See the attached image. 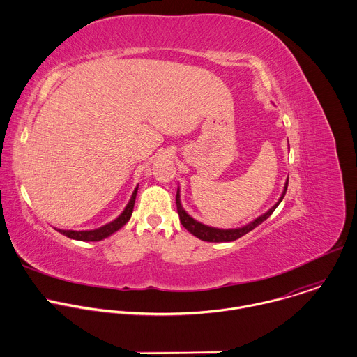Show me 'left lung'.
Listing matches in <instances>:
<instances>
[{"label": "left lung", "instance_id": "left-lung-1", "mask_svg": "<svg viewBox=\"0 0 357 357\" xmlns=\"http://www.w3.org/2000/svg\"><path fill=\"white\" fill-rule=\"evenodd\" d=\"M288 182H289V178H287V182H285V186H284V192L280 197V200L264 214H261L260 217H257L256 220H253L250 224L242 227V228H231V229H220V228H213V227H208V225H204L199 221H196L195 218H192L182 207L181 204V190L178 188L176 190V210H178V214H179V220L182 222V225L192 234L195 235L196 238L202 239V241H206V242H232V241H236L239 238H242L243 235H246L248 232L253 231L256 227H259L261 222H264L273 213L274 210L278 207V204L282 202V199L285 197V193H287V189H288Z\"/></svg>", "mask_w": 357, "mask_h": 357}]
</instances>
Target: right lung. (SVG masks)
<instances>
[{
	"label": "right lung",
	"mask_w": 357,
	"mask_h": 357,
	"mask_svg": "<svg viewBox=\"0 0 357 357\" xmlns=\"http://www.w3.org/2000/svg\"><path fill=\"white\" fill-rule=\"evenodd\" d=\"M137 188L139 185L136 186V189L133 190L132 193V197L129 200V203L126 204L125 210L121 213V215L118 218H115L114 221L97 228V229H91V231H66V229H56L59 234L70 238V239H75V241H83V242H98V241H102L108 236H111L112 234H115L118 229H121L129 220H130V215H132V211H133V206H135V200H136V195H137Z\"/></svg>",
	"instance_id": "obj_1"
}]
</instances>
